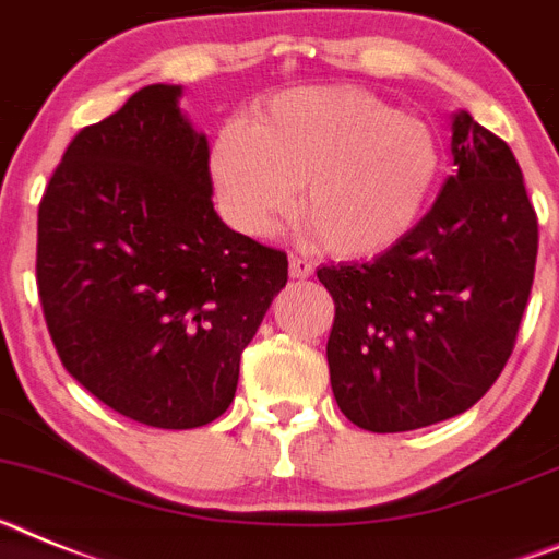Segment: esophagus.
I'll return each mask as SVG.
<instances>
[{
	"label": "esophagus",
	"instance_id": "obj_1",
	"mask_svg": "<svg viewBox=\"0 0 559 559\" xmlns=\"http://www.w3.org/2000/svg\"><path fill=\"white\" fill-rule=\"evenodd\" d=\"M289 275L293 278H309V275H314V264L309 259H300V255H289Z\"/></svg>",
	"mask_w": 559,
	"mask_h": 559
}]
</instances>
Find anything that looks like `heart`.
Listing matches in <instances>:
<instances>
[{
    "instance_id": "1",
    "label": "heart",
    "mask_w": 559,
    "mask_h": 559,
    "mask_svg": "<svg viewBox=\"0 0 559 559\" xmlns=\"http://www.w3.org/2000/svg\"><path fill=\"white\" fill-rule=\"evenodd\" d=\"M439 174L433 132L360 86L286 92L252 129L227 123L211 148L230 227L266 236L298 188V219L334 255H373L421 216Z\"/></svg>"
}]
</instances>
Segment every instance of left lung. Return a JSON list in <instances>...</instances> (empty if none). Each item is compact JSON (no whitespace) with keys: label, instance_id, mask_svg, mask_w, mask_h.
<instances>
[{"label":"left lung","instance_id":"8db88e82","mask_svg":"<svg viewBox=\"0 0 559 559\" xmlns=\"http://www.w3.org/2000/svg\"><path fill=\"white\" fill-rule=\"evenodd\" d=\"M433 207L366 264L320 266L334 298L326 343L340 411L371 433L436 425L487 394L514 348L537 261L521 165L467 111Z\"/></svg>","mask_w":559,"mask_h":559}]
</instances>
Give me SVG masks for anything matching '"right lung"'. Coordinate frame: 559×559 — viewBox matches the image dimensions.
I'll use <instances>...</instances> for the list:
<instances>
[{"instance_id": "obj_1", "label": "right lung", "mask_w": 559, "mask_h": 559, "mask_svg": "<svg viewBox=\"0 0 559 559\" xmlns=\"http://www.w3.org/2000/svg\"><path fill=\"white\" fill-rule=\"evenodd\" d=\"M152 84L67 145L38 205L36 284L67 371L165 430L219 419L241 352L286 286V252L213 211L211 152Z\"/></svg>"}]
</instances>
